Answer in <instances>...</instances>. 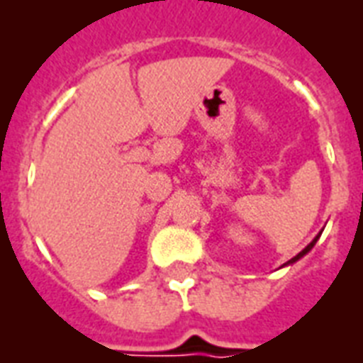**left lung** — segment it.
<instances>
[{"label":"left lung","instance_id":"obj_1","mask_svg":"<svg viewBox=\"0 0 363 363\" xmlns=\"http://www.w3.org/2000/svg\"><path fill=\"white\" fill-rule=\"evenodd\" d=\"M320 235H322V233H318V237L314 238L313 242L308 244L307 248H305V250H301V252H299V254H297V255H296V257H291V259H289V261H288V263H284V265H291V263H296V261H297V259H301L303 255H305V254H308V252H311V250H313V246H314V244H316V240H318V238H320Z\"/></svg>","mask_w":363,"mask_h":363}]
</instances>
